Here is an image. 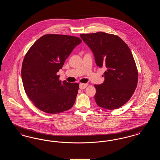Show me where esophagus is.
Wrapping results in <instances>:
<instances>
[{"mask_svg": "<svg viewBox=\"0 0 160 160\" xmlns=\"http://www.w3.org/2000/svg\"><path fill=\"white\" fill-rule=\"evenodd\" d=\"M87 86H88V84H80V89H84Z\"/></svg>", "mask_w": 160, "mask_h": 160, "instance_id": "obj_1", "label": "esophagus"}]
</instances>
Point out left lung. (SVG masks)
I'll use <instances>...</instances> for the list:
<instances>
[{
	"label": "left lung",
	"mask_w": 160,
	"mask_h": 160,
	"mask_svg": "<svg viewBox=\"0 0 160 160\" xmlns=\"http://www.w3.org/2000/svg\"><path fill=\"white\" fill-rule=\"evenodd\" d=\"M99 68L106 67L104 83L94 85L98 106L114 110L127 103L138 82L136 64L128 46L117 35L105 32L81 34Z\"/></svg>",
	"instance_id": "obj_1"
}]
</instances>
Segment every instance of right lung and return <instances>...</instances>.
<instances>
[{
  "label": "right lung",
  "mask_w": 160,
  "mask_h": 160,
  "mask_svg": "<svg viewBox=\"0 0 160 160\" xmlns=\"http://www.w3.org/2000/svg\"><path fill=\"white\" fill-rule=\"evenodd\" d=\"M81 42L76 37L47 34L35 41L26 54L22 67L23 87L40 110L56 114L73 106L79 84L61 82L56 74Z\"/></svg>",
  "instance_id": "1"
}]
</instances>
